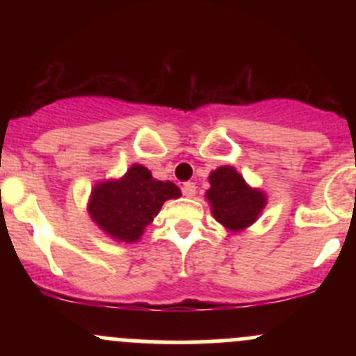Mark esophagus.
Segmentation results:
<instances>
[{
    "label": "esophagus",
    "instance_id": "esophagus-1",
    "mask_svg": "<svg viewBox=\"0 0 356 356\" xmlns=\"http://www.w3.org/2000/svg\"><path fill=\"white\" fill-rule=\"evenodd\" d=\"M182 193H184L186 198H193V196L196 195L195 182H186V184L182 186Z\"/></svg>",
    "mask_w": 356,
    "mask_h": 356
}]
</instances>
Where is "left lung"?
Masks as SVG:
<instances>
[{
  "label": "left lung",
  "mask_w": 356,
  "mask_h": 356,
  "mask_svg": "<svg viewBox=\"0 0 356 356\" xmlns=\"http://www.w3.org/2000/svg\"><path fill=\"white\" fill-rule=\"evenodd\" d=\"M210 189L204 193L215 220L231 232L253 225L267 204V195L251 188L232 165H222L208 175Z\"/></svg>",
  "instance_id": "8db88e82"
}]
</instances>
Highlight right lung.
<instances>
[{
  "instance_id": "obj_1",
  "label": "right lung",
  "mask_w": 356,
  "mask_h": 356,
  "mask_svg": "<svg viewBox=\"0 0 356 356\" xmlns=\"http://www.w3.org/2000/svg\"><path fill=\"white\" fill-rule=\"evenodd\" d=\"M179 196L181 189L174 182L158 181L145 165L132 163L122 177L92 188L88 213L113 241L138 243L165 201Z\"/></svg>"
}]
</instances>
